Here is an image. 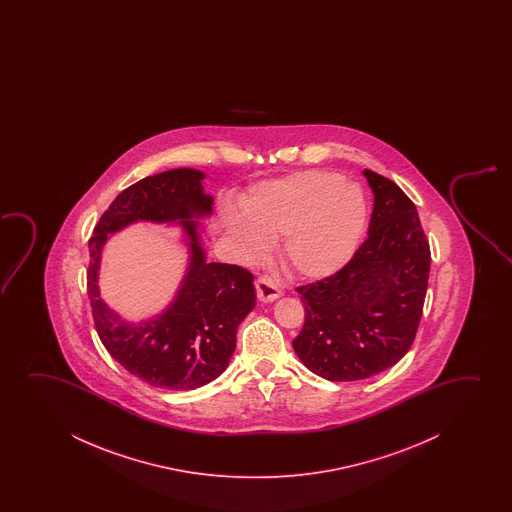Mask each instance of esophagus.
Listing matches in <instances>:
<instances>
[{"label": "esophagus", "mask_w": 512, "mask_h": 512, "mask_svg": "<svg viewBox=\"0 0 512 512\" xmlns=\"http://www.w3.org/2000/svg\"><path fill=\"white\" fill-rule=\"evenodd\" d=\"M255 290H257L259 301L262 302H273L281 295L280 288L276 287V283L267 276H260L255 280Z\"/></svg>", "instance_id": "34e87169"}]
</instances>
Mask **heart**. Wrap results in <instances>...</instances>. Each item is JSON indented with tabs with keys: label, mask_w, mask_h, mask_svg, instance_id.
Returning a JSON list of instances; mask_svg holds the SVG:
<instances>
[{
	"label": "heart",
	"mask_w": 512,
	"mask_h": 512,
	"mask_svg": "<svg viewBox=\"0 0 512 512\" xmlns=\"http://www.w3.org/2000/svg\"><path fill=\"white\" fill-rule=\"evenodd\" d=\"M243 218H229V229L252 255L266 239H280L283 266L302 278L336 273L355 252L364 234L367 206L357 185L329 171H302L252 190Z\"/></svg>",
	"instance_id": "1"
}]
</instances>
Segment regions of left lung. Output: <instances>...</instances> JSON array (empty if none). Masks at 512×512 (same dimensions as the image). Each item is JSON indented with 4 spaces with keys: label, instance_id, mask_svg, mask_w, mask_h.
Returning a JSON list of instances; mask_svg holds the SVG:
<instances>
[{
    "label": "left lung",
    "instance_id": "8db88e82",
    "mask_svg": "<svg viewBox=\"0 0 512 512\" xmlns=\"http://www.w3.org/2000/svg\"><path fill=\"white\" fill-rule=\"evenodd\" d=\"M364 175L374 194L369 236L339 271L295 288L306 315L292 346L329 381L371 378L397 364L427 295L430 245L413 201L385 176Z\"/></svg>",
    "mask_w": 512,
    "mask_h": 512
}]
</instances>
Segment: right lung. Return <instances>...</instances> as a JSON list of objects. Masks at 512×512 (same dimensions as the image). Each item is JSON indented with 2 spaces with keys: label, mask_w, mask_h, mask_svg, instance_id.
Here are the masks:
<instances>
[{
  "label": "right lung",
  "mask_w": 512,
  "mask_h": 512,
  "mask_svg": "<svg viewBox=\"0 0 512 512\" xmlns=\"http://www.w3.org/2000/svg\"><path fill=\"white\" fill-rule=\"evenodd\" d=\"M196 169H171L122 190L101 215L89 239L87 292L101 343L126 371L150 386L194 390L218 378L236 348L239 323L255 306L253 274L241 266L206 262L192 217L210 215L213 197L203 192ZM180 217L193 241V262L183 290L164 316L133 328L98 299V252L110 231L136 219Z\"/></svg>",
  "instance_id": "add662e5"
}]
</instances>
